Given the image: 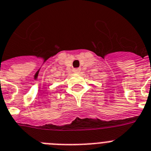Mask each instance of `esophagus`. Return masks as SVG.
<instances>
[{
    "label": "esophagus",
    "mask_w": 151,
    "mask_h": 151,
    "mask_svg": "<svg viewBox=\"0 0 151 151\" xmlns=\"http://www.w3.org/2000/svg\"><path fill=\"white\" fill-rule=\"evenodd\" d=\"M80 71H81V69L79 68H74V69H73V73H80Z\"/></svg>",
    "instance_id": "34e87169"
}]
</instances>
